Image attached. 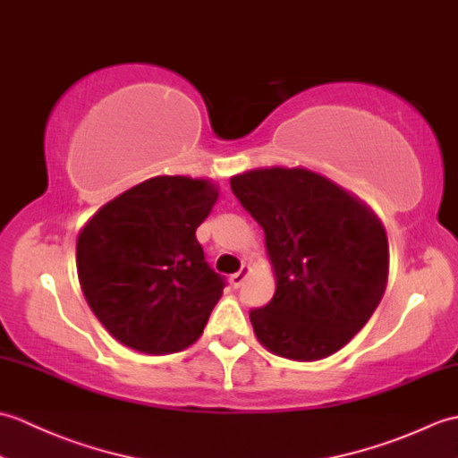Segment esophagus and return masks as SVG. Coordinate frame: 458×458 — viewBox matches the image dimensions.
Returning <instances> with one entry per match:
<instances>
[{
	"label": "esophagus",
	"mask_w": 458,
	"mask_h": 458,
	"mask_svg": "<svg viewBox=\"0 0 458 458\" xmlns=\"http://www.w3.org/2000/svg\"><path fill=\"white\" fill-rule=\"evenodd\" d=\"M248 274H250V269L246 267V266H242V269L238 271V274H234V276H230V285L234 287V289H238L242 284H244L246 281V277H248Z\"/></svg>",
	"instance_id": "1"
}]
</instances>
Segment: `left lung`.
<instances>
[{
    "label": "left lung",
    "mask_w": 458,
    "mask_h": 458,
    "mask_svg": "<svg viewBox=\"0 0 458 458\" xmlns=\"http://www.w3.org/2000/svg\"><path fill=\"white\" fill-rule=\"evenodd\" d=\"M232 192L266 234L276 295L250 320L269 352L297 362L348 344L384 297L390 248L366 202L305 167L251 169Z\"/></svg>",
    "instance_id": "left-lung-1"
}]
</instances>
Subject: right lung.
I'll list each match as a JSON object with an SVG mask.
<instances>
[{
  "label": "right lung",
  "instance_id": "1",
  "mask_svg": "<svg viewBox=\"0 0 458 458\" xmlns=\"http://www.w3.org/2000/svg\"><path fill=\"white\" fill-rule=\"evenodd\" d=\"M218 200L208 179L159 174L84 224L76 271L108 333L143 354H173L202 335L224 279L204 261L197 228Z\"/></svg>",
  "mask_w": 458,
  "mask_h": 458
}]
</instances>
